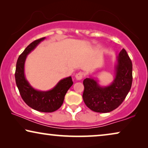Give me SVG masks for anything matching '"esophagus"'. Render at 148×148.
<instances>
[{"instance_id":"34e87169","label":"esophagus","mask_w":148,"mask_h":148,"mask_svg":"<svg viewBox=\"0 0 148 148\" xmlns=\"http://www.w3.org/2000/svg\"><path fill=\"white\" fill-rule=\"evenodd\" d=\"M83 77H84V73L82 72H79L78 73L75 75V78L77 80H81L82 79Z\"/></svg>"}]
</instances>
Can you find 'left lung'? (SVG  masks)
I'll return each instance as SVG.
<instances>
[{
	"instance_id": "left-lung-1",
	"label": "left lung",
	"mask_w": 148,
	"mask_h": 148,
	"mask_svg": "<svg viewBox=\"0 0 148 148\" xmlns=\"http://www.w3.org/2000/svg\"><path fill=\"white\" fill-rule=\"evenodd\" d=\"M132 62L124 48L119 54L115 67L116 76L110 86L101 87L94 79L84 80L83 99L90 110L106 113L120 106L126 98L132 85Z\"/></svg>"
}]
</instances>
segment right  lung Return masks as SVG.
Wrapping results in <instances>:
<instances>
[{
    "mask_svg": "<svg viewBox=\"0 0 148 148\" xmlns=\"http://www.w3.org/2000/svg\"><path fill=\"white\" fill-rule=\"evenodd\" d=\"M45 38H40L32 42L20 54L16 64L15 77L20 95L28 106L40 112H52L62 106L66 93L73 84L71 77L60 80L52 90L43 92L32 88L24 73V65L27 54Z\"/></svg>",
    "mask_w": 148,
    "mask_h": 148,
    "instance_id": "obj_1",
    "label": "right lung"
}]
</instances>
